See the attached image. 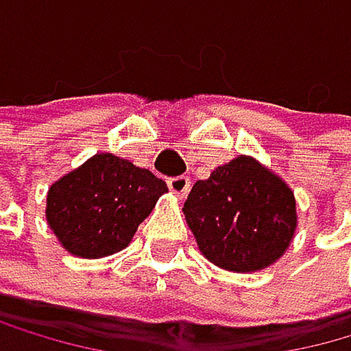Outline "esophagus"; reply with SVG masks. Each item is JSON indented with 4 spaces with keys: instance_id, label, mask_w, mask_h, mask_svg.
<instances>
[{
    "instance_id": "esophagus-1",
    "label": "esophagus",
    "mask_w": 351,
    "mask_h": 351,
    "mask_svg": "<svg viewBox=\"0 0 351 351\" xmlns=\"http://www.w3.org/2000/svg\"><path fill=\"white\" fill-rule=\"evenodd\" d=\"M167 184L180 197H184L189 191H191V180H189V176H173V178L167 180Z\"/></svg>"
}]
</instances>
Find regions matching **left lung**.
Returning a JSON list of instances; mask_svg holds the SVG:
<instances>
[{"instance_id": "8db88e82", "label": "left lung", "mask_w": 351, "mask_h": 351, "mask_svg": "<svg viewBox=\"0 0 351 351\" xmlns=\"http://www.w3.org/2000/svg\"><path fill=\"white\" fill-rule=\"evenodd\" d=\"M295 195L279 176L248 156L197 180L184 202L186 224L215 266L252 272L270 266L297 228Z\"/></svg>"}]
</instances>
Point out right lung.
<instances>
[{"label":"right lung","instance_id":"obj_1","mask_svg":"<svg viewBox=\"0 0 351 351\" xmlns=\"http://www.w3.org/2000/svg\"><path fill=\"white\" fill-rule=\"evenodd\" d=\"M165 191L149 169L96 154L50 186L45 217L65 250L96 259L130 244Z\"/></svg>","mask_w":351,"mask_h":351}]
</instances>
